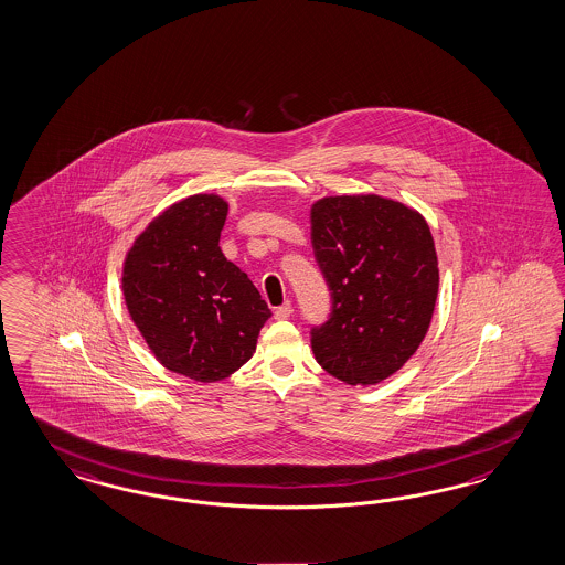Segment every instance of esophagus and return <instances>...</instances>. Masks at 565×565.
I'll list each match as a JSON object with an SVG mask.
<instances>
[{"label":"esophagus","mask_w":565,"mask_h":565,"mask_svg":"<svg viewBox=\"0 0 565 565\" xmlns=\"http://www.w3.org/2000/svg\"><path fill=\"white\" fill-rule=\"evenodd\" d=\"M292 315V302H284L275 309V319H288Z\"/></svg>","instance_id":"obj_1"}]
</instances>
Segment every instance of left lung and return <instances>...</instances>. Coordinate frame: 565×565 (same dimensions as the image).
<instances>
[{
	"instance_id": "left-lung-1",
	"label": "left lung",
	"mask_w": 565,
	"mask_h": 565,
	"mask_svg": "<svg viewBox=\"0 0 565 565\" xmlns=\"http://www.w3.org/2000/svg\"><path fill=\"white\" fill-rule=\"evenodd\" d=\"M311 242L331 294L330 319L311 330L317 363L351 386L386 380L419 349L436 307L426 218L382 195H328L311 206Z\"/></svg>"
}]
</instances>
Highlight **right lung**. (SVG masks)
<instances>
[{"mask_svg":"<svg viewBox=\"0 0 565 565\" xmlns=\"http://www.w3.org/2000/svg\"><path fill=\"white\" fill-rule=\"evenodd\" d=\"M230 204L195 194L137 235L122 263V296L148 349L169 371L218 382L256 351L271 317L248 275L221 253Z\"/></svg>","mask_w":565,"mask_h":565,"instance_id":"1","label":"right lung"}]
</instances>
